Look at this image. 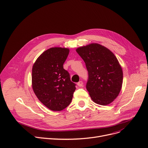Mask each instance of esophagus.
<instances>
[{
    "label": "esophagus",
    "instance_id": "obj_1",
    "mask_svg": "<svg viewBox=\"0 0 148 148\" xmlns=\"http://www.w3.org/2000/svg\"><path fill=\"white\" fill-rule=\"evenodd\" d=\"M77 85L79 86H83V82L82 81H79V82H77Z\"/></svg>",
    "mask_w": 148,
    "mask_h": 148
}]
</instances>
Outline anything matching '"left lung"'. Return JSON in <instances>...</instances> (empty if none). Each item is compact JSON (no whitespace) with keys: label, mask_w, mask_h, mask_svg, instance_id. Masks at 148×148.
I'll list each match as a JSON object with an SVG mask.
<instances>
[{"label":"left lung","mask_w":148,"mask_h":148,"mask_svg":"<svg viewBox=\"0 0 148 148\" xmlns=\"http://www.w3.org/2000/svg\"><path fill=\"white\" fill-rule=\"evenodd\" d=\"M76 52L87 69L86 88L91 99L99 105H109L117 97L123 84V70L116 57L98 43L78 48Z\"/></svg>","instance_id":"obj_1"}]
</instances>
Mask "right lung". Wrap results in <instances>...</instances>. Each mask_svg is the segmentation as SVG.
I'll return each mask as SVG.
<instances>
[{
	"label": "right lung",
	"instance_id": "add662e5",
	"mask_svg": "<svg viewBox=\"0 0 148 148\" xmlns=\"http://www.w3.org/2000/svg\"><path fill=\"white\" fill-rule=\"evenodd\" d=\"M69 49L51 48L38 58L32 69V87L40 101L53 111H60L72 101L76 84L63 68Z\"/></svg>",
	"mask_w": 148,
	"mask_h": 148
}]
</instances>
